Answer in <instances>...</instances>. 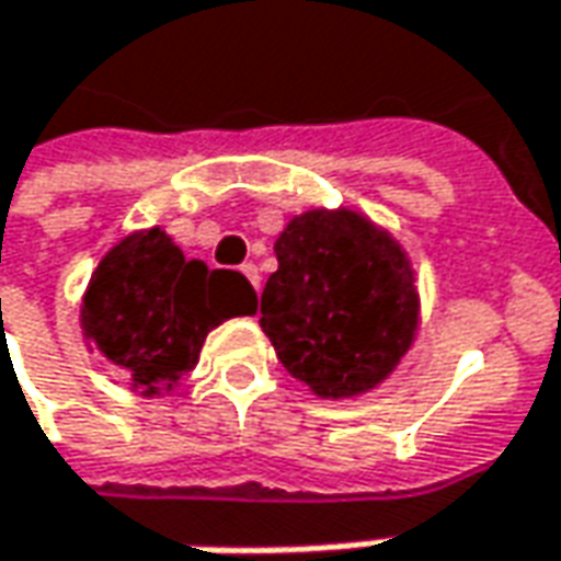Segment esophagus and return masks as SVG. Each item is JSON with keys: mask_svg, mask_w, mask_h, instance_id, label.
<instances>
[{"mask_svg": "<svg viewBox=\"0 0 561 561\" xmlns=\"http://www.w3.org/2000/svg\"><path fill=\"white\" fill-rule=\"evenodd\" d=\"M240 272H243V277H247V280H250V284H253L255 289L262 287V277H259V268H255L253 262H247V265H240Z\"/></svg>", "mask_w": 561, "mask_h": 561, "instance_id": "esophagus-1", "label": "esophagus"}]
</instances>
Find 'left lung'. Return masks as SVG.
<instances>
[{
	"label": "left lung",
	"mask_w": 561,
	"mask_h": 561,
	"mask_svg": "<svg viewBox=\"0 0 561 561\" xmlns=\"http://www.w3.org/2000/svg\"><path fill=\"white\" fill-rule=\"evenodd\" d=\"M262 330L318 398L377 389L411 352L420 293L404 247L358 209H308L274 240Z\"/></svg>",
	"instance_id": "8db88e82"
}]
</instances>
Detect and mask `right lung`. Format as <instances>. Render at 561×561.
Segmentation results:
<instances>
[{"label": "right lung", "mask_w": 561, "mask_h": 561, "mask_svg": "<svg viewBox=\"0 0 561 561\" xmlns=\"http://www.w3.org/2000/svg\"><path fill=\"white\" fill-rule=\"evenodd\" d=\"M259 299L240 272L184 259L160 228L114 243L82 293L79 327L89 352L123 370L131 392L169 394L201 360L206 333L255 314Z\"/></svg>", "instance_id": "obj_1"}]
</instances>
